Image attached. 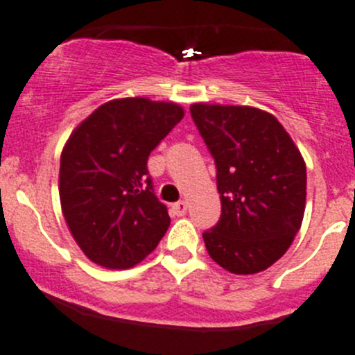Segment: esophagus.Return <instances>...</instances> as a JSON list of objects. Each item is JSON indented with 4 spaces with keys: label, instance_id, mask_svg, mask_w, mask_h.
<instances>
[{
    "label": "esophagus",
    "instance_id": "34e87169",
    "mask_svg": "<svg viewBox=\"0 0 355 355\" xmlns=\"http://www.w3.org/2000/svg\"><path fill=\"white\" fill-rule=\"evenodd\" d=\"M171 209H173V214H177V216H185V213H187V202L185 200H178V202H175L171 206Z\"/></svg>",
    "mask_w": 355,
    "mask_h": 355
}]
</instances>
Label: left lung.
<instances>
[{
    "label": "left lung",
    "instance_id": "1",
    "mask_svg": "<svg viewBox=\"0 0 355 355\" xmlns=\"http://www.w3.org/2000/svg\"><path fill=\"white\" fill-rule=\"evenodd\" d=\"M192 120L216 164L221 216L202 234L211 259L235 275L277 263L299 232L306 163L280 121L250 106L196 103Z\"/></svg>",
    "mask_w": 355,
    "mask_h": 355
}]
</instances>
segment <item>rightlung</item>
<instances>
[{
	"instance_id": "1",
	"label": "right lung",
	"mask_w": 355,
	"mask_h": 355,
	"mask_svg": "<svg viewBox=\"0 0 355 355\" xmlns=\"http://www.w3.org/2000/svg\"><path fill=\"white\" fill-rule=\"evenodd\" d=\"M182 118L175 103L123 98L99 106L71 132L60 159V200L92 263L132 268L166 234L170 216L155 196L148 157Z\"/></svg>"
}]
</instances>
